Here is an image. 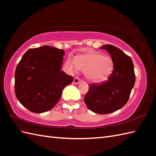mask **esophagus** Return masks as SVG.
<instances>
[{
	"label": "esophagus",
	"instance_id": "obj_1",
	"mask_svg": "<svg viewBox=\"0 0 156 156\" xmlns=\"http://www.w3.org/2000/svg\"><path fill=\"white\" fill-rule=\"evenodd\" d=\"M73 82L75 84H79L80 82H81V79H80L79 77H76L73 79Z\"/></svg>",
	"mask_w": 156,
	"mask_h": 156
}]
</instances>
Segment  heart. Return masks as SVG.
I'll return each instance as SVG.
<instances>
[{"instance_id":"obj_1","label":"heart","mask_w":156,"mask_h":156,"mask_svg":"<svg viewBox=\"0 0 156 156\" xmlns=\"http://www.w3.org/2000/svg\"><path fill=\"white\" fill-rule=\"evenodd\" d=\"M67 65L71 71L79 69L85 72L87 79L96 83L105 81L113 69V62L110 56L98 53L83 55L77 60L69 58Z\"/></svg>"}]
</instances>
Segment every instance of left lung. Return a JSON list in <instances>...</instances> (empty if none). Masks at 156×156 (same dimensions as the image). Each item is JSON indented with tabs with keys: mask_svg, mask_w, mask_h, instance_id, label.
<instances>
[{
	"mask_svg": "<svg viewBox=\"0 0 156 156\" xmlns=\"http://www.w3.org/2000/svg\"><path fill=\"white\" fill-rule=\"evenodd\" d=\"M101 49L110 54L114 69L105 81L88 84L89 89L84 100L90 110L105 115L119 110L126 104L134 86L135 75L133 61L121 49L108 44Z\"/></svg>",
	"mask_w": 156,
	"mask_h": 156,
	"instance_id": "left-lung-1",
	"label": "left lung"
}]
</instances>
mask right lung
Returning a JSON list of instances; mask_svg holds the SVG:
<instances>
[{
  "instance_id": "right-lung-1",
  "label": "right lung",
  "mask_w": 156,
  "mask_h": 156,
  "mask_svg": "<svg viewBox=\"0 0 156 156\" xmlns=\"http://www.w3.org/2000/svg\"><path fill=\"white\" fill-rule=\"evenodd\" d=\"M64 51L48 45L28 50L15 72V93L28 110L41 113L53 108L73 77L61 71Z\"/></svg>"
}]
</instances>
